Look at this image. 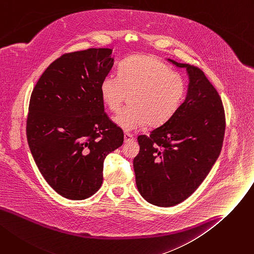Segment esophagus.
I'll use <instances>...</instances> for the list:
<instances>
[{
  "mask_svg": "<svg viewBox=\"0 0 254 254\" xmlns=\"http://www.w3.org/2000/svg\"><path fill=\"white\" fill-rule=\"evenodd\" d=\"M133 140V136L131 133L129 132H125V142L127 143V142H130Z\"/></svg>",
  "mask_w": 254,
  "mask_h": 254,
  "instance_id": "1",
  "label": "esophagus"
}]
</instances>
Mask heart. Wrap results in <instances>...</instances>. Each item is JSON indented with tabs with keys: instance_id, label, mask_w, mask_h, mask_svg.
Instances as JSON below:
<instances>
[{
	"instance_id": "obj_1",
	"label": "heart",
	"mask_w": 254,
	"mask_h": 254,
	"mask_svg": "<svg viewBox=\"0 0 254 254\" xmlns=\"http://www.w3.org/2000/svg\"><path fill=\"white\" fill-rule=\"evenodd\" d=\"M127 94H130V106L118 112L113 123L125 130H134L147 124L157 127L178 111L185 83L156 57L139 54L121 63L117 76L107 74L100 83L101 100L112 112L120 109Z\"/></svg>"
}]
</instances>
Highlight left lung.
Masks as SVG:
<instances>
[{"mask_svg":"<svg viewBox=\"0 0 254 254\" xmlns=\"http://www.w3.org/2000/svg\"><path fill=\"white\" fill-rule=\"evenodd\" d=\"M167 61L187 71V95L170 121L138 137L133 159L141 196L160 207L177 205L196 191L221 153L226 128L221 97L204 72Z\"/></svg>","mask_w":254,"mask_h":254,"instance_id":"obj_1","label":"left lung"}]
</instances>
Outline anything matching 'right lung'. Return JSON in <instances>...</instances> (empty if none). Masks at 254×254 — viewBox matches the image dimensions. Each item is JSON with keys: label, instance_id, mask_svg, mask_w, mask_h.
Masks as SVG:
<instances>
[{"label": "right lung", "instance_id": "obj_1", "mask_svg": "<svg viewBox=\"0 0 254 254\" xmlns=\"http://www.w3.org/2000/svg\"><path fill=\"white\" fill-rule=\"evenodd\" d=\"M112 49L65 54L32 91L27 142L44 179L59 195L83 200L103 182L105 157L124 143L123 129L104 113L100 83L110 72Z\"/></svg>", "mask_w": 254, "mask_h": 254}]
</instances>
